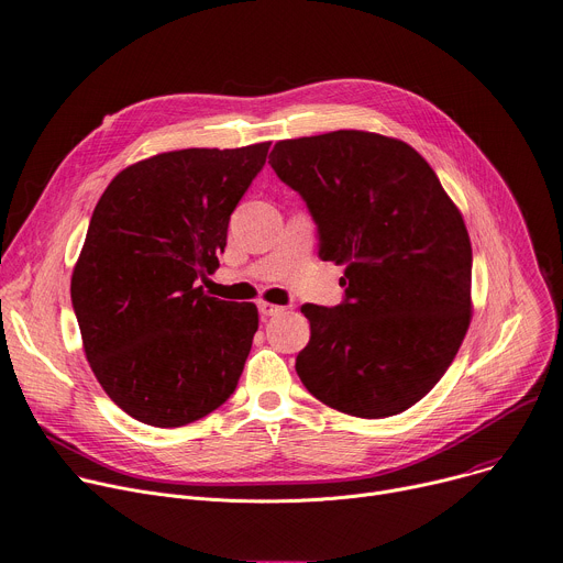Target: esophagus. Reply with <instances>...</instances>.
I'll use <instances>...</instances> for the list:
<instances>
[{
  "label": "esophagus",
  "instance_id": "esophagus-1",
  "mask_svg": "<svg viewBox=\"0 0 563 563\" xmlns=\"http://www.w3.org/2000/svg\"><path fill=\"white\" fill-rule=\"evenodd\" d=\"M257 310H260V314H262V317H274V314L283 312V308H280V306L265 303V301H260V303H257Z\"/></svg>",
  "mask_w": 563,
  "mask_h": 563
}]
</instances>
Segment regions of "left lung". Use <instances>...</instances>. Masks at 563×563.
<instances>
[{
  "instance_id": "1",
  "label": "left lung",
  "mask_w": 563,
  "mask_h": 563,
  "mask_svg": "<svg viewBox=\"0 0 563 563\" xmlns=\"http://www.w3.org/2000/svg\"><path fill=\"white\" fill-rule=\"evenodd\" d=\"M269 165L306 201L319 257L346 265L340 306L301 308L310 342L298 378L344 415H400L439 383L468 330L473 253L460 210L415 148L378 133L283 140Z\"/></svg>"
}]
</instances>
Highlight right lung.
<instances>
[{"instance_id":"right-lung-1","label":"right lung","mask_w":563,"mask_h":563,"mask_svg":"<svg viewBox=\"0 0 563 563\" xmlns=\"http://www.w3.org/2000/svg\"><path fill=\"white\" fill-rule=\"evenodd\" d=\"M272 142L180 148L135 163L101 195L71 274L86 357L110 400L154 428L195 423L244 371L257 308L199 287Z\"/></svg>"}]
</instances>
